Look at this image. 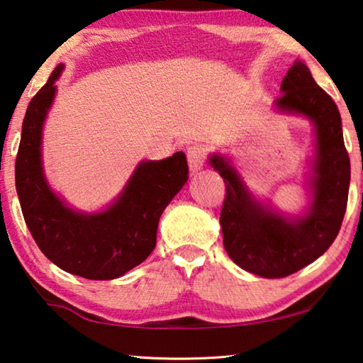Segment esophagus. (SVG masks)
Listing matches in <instances>:
<instances>
[{"instance_id": "obj_1", "label": "esophagus", "mask_w": 363, "mask_h": 363, "mask_svg": "<svg viewBox=\"0 0 363 363\" xmlns=\"http://www.w3.org/2000/svg\"><path fill=\"white\" fill-rule=\"evenodd\" d=\"M186 157H188V167H190V172L198 173L199 170H203L204 165V152L199 145H191L188 147L186 150Z\"/></svg>"}]
</instances>
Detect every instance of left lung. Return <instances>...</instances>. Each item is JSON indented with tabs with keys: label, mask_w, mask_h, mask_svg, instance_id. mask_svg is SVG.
Masks as SVG:
<instances>
[{
	"label": "left lung",
	"mask_w": 363,
	"mask_h": 363,
	"mask_svg": "<svg viewBox=\"0 0 363 363\" xmlns=\"http://www.w3.org/2000/svg\"><path fill=\"white\" fill-rule=\"evenodd\" d=\"M273 108L313 124V155L306 188L309 203L301 214L278 211L245 185L228 155H209V165L225 183L220 211L224 249L240 269L264 278H281L313 264L337 238L347 208L350 160L344 145L342 121L333 98L314 82L301 60L281 82Z\"/></svg>",
	"instance_id": "obj_1"
}]
</instances>
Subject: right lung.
Listing matches in <instances>:
<instances>
[{
	"label": "right lung",
	"instance_id": "obj_1",
	"mask_svg": "<svg viewBox=\"0 0 363 363\" xmlns=\"http://www.w3.org/2000/svg\"><path fill=\"white\" fill-rule=\"evenodd\" d=\"M57 65L30 99L16 157V191L26 224L47 259L88 280H114L152 254L164 209L188 182L183 152L164 160H143L123 191L94 213L72 208L52 190L42 164V134L54 98Z\"/></svg>",
	"mask_w": 363,
	"mask_h": 363
}]
</instances>
